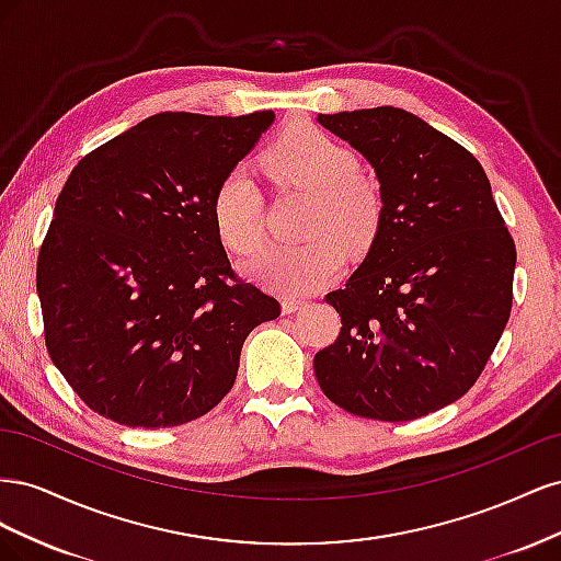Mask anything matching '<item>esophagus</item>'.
Returning a JSON list of instances; mask_svg holds the SVG:
<instances>
[{
    "label": "esophagus",
    "mask_w": 561,
    "mask_h": 561,
    "mask_svg": "<svg viewBox=\"0 0 561 561\" xmlns=\"http://www.w3.org/2000/svg\"><path fill=\"white\" fill-rule=\"evenodd\" d=\"M280 307H283V313H285V316H287V313H295V311H299V309L304 307V299H297V297H285Z\"/></svg>",
    "instance_id": "1"
}]
</instances>
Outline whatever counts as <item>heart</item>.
<instances>
[{"label":"heart","instance_id":"obj_1","mask_svg":"<svg viewBox=\"0 0 561 561\" xmlns=\"http://www.w3.org/2000/svg\"><path fill=\"white\" fill-rule=\"evenodd\" d=\"M264 171L278 186L313 198L307 217L309 243L266 245L243 262V274L278 295H309L336 278L344 248L363 252L375 241L381 201L360 178V159L318 128L297 126L271 145ZM210 215L219 243L248 254L262 241V196L245 168H231L213 194Z\"/></svg>","mask_w":561,"mask_h":561}]
</instances>
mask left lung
<instances>
[{
  "mask_svg": "<svg viewBox=\"0 0 561 561\" xmlns=\"http://www.w3.org/2000/svg\"><path fill=\"white\" fill-rule=\"evenodd\" d=\"M375 168L381 217L316 379L342 410L412 421L478 381L511 318L517 252L480 161L398 107L318 114Z\"/></svg>",
  "mask_w": 561,
  "mask_h": 561,
  "instance_id": "8db88e82",
  "label": "left lung"
}]
</instances>
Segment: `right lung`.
<instances>
[{
	"mask_svg": "<svg viewBox=\"0 0 561 561\" xmlns=\"http://www.w3.org/2000/svg\"><path fill=\"white\" fill-rule=\"evenodd\" d=\"M274 112H163L83 157L37 260L50 360L100 416L128 428L210 412L245 336L280 304L233 276L210 203Z\"/></svg>",
	"mask_w": 561,
	"mask_h": 561,
	"instance_id": "1",
	"label": "right lung"
}]
</instances>
